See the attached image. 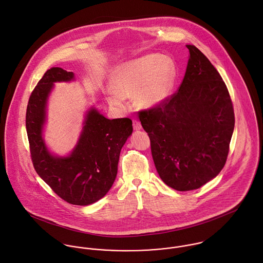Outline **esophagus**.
<instances>
[{"instance_id":"1","label":"esophagus","mask_w":263,"mask_h":263,"mask_svg":"<svg viewBox=\"0 0 263 263\" xmlns=\"http://www.w3.org/2000/svg\"><path fill=\"white\" fill-rule=\"evenodd\" d=\"M133 125H134V129L135 130H141L142 129V124H141V122L139 120L135 119L133 121Z\"/></svg>"}]
</instances>
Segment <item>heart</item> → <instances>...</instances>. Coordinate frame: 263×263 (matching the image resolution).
Masks as SVG:
<instances>
[{
  "instance_id": "heart-1",
  "label": "heart",
  "mask_w": 263,
  "mask_h": 263,
  "mask_svg": "<svg viewBox=\"0 0 263 263\" xmlns=\"http://www.w3.org/2000/svg\"><path fill=\"white\" fill-rule=\"evenodd\" d=\"M176 80L173 61L150 53L121 65L112 77L113 90L107 101L116 109L126 108L125 97H135L141 107H155L172 94Z\"/></svg>"
}]
</instances>
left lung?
<instances>
[{
  "instance_id": "1",
  "label": "left lung",
  "mask_w": 263,
  "mask_h": 263,
  "mask_svg": "<svg viewBox=\"0 0 263 263\" xmlns=\"http://www.w3.org/2000/svg\"><path fill=\"white\" fill-rule=\"evenodd\" d=\"M186 47L187 68L178 91L139 112L160 178L178 191L201 187L221 172L235 125L222 77L197 47Z\"/></svg>"
}]
</instances>
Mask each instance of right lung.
Wrapping results in <instances>:
<instances>
[{"mask_svg":"<svg viewBox=\"0 0 263 263\" xmlns=\"http://www.w3.org/2000/svg\"><path fill=\"white\" fill-rule=\"evenodd\" d=\"M74 79L73 72L62 68L45 72L28 101L26 130L32 163L40 178L65 201L89 205L101 199L112 186L120 151L133 133V121L126 117L108 119L91 107L71 154L52 155L42 137L47 99L53 83Z\"/></svg>","mask_w":263,"mask_h":263,"instance_id":"right-lung-1","label":"right lung"}]
</instances>
